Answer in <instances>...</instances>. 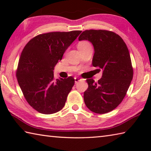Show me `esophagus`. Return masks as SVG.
<instances>
[{"instance_id": "34e87169", "label": "esophagus", "mask_w": 151, "mask_h": 151, "mask_svg": "<svg viewBox=\"0 0 151 151\" xmlns=\"http://www.w3.org/2000/svg\"><path fill=\"white\" fill-rule=\"evenodd\" d=\"M83 81V79H82L81 78H80V77H77V76H76V77H75V83H77L78 82H79V81Z\"/></svg>"}]
</instances>
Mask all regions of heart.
<instances>
[{"mask_svg":"<svg viewBox=\"0 0 151 151\" xmlns=\"http://www.w3.org/2000/svg\"><path fill=\"white\" fill-rule=\"evenodd\" d=\"M90 44L86 41H81L78 44V47H85L86 45H89Z\"/></svg>","mask_w":151,"mask_h":151,"instance_id":"heart-1","label":"heart"}]
</instances>
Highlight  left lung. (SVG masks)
<instances>
[{
    "label": "left lung",
    "instance_id": "1",
    "mask_svg": "<svg viewBox=\"0 0 151 151\" xmlns=\"http://www.w3.org/2000/svg\"><path fill=\"white\" fill-rule=\"evenodd\" d=\"M78 40H87L93 44L92 64L103 69V76L97 83L86 79L88 87L84 93L86 106L95 113L111 112L123 100L133 77L129 49L119 35L109 30H86Z\"/></svg>",
    "mask_w": 151,
    "mask_h": 151
}]
</instances>
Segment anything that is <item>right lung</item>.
<instances>
[{
  "instance_id": "1",
  "label": "right lung",
  "mask_w": 151,
  "mask_h": 151,
  "mask_svg": "<svg viewBox=\"0 0 151 151\" xmlns=\"http://www.w3.org/2000/svg\"><path fill=\"white\" fill-rule=\"evenodd\" d=\"M81 32L39 35L22 50L17 70V81L27 103L40 113H56L65 106L75 79L69 76L55 80L53 70Z\"/></svg>"
}]
</instances>
